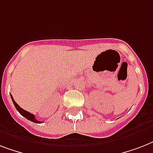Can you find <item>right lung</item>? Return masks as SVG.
<instances>
[{
	"instance_id": "obj_1",
	"label": "right lung",
	"mask_w": 153,
	"mask_h": 153,
	"mask_svg": "<svg viewBox=\"0 0 153 153\" xmlns=\"http://www.w3.org/2000/svg\"><path fill=\"white\" fill-rule=\"evenodd\" d=\"M11 98H12V100H13V104H14V105H15L16 110H17V111L19 112V113H20V114H21L23 117H25V118H27V120H29V121H32V122H35V123H41V121H37L33 114H31V113H29V112L26 111V110H25V109H23L22 108H21V107H20V105H18L17 103L15 102V101H14V99H13L12 94H11Z\"/></svg>"
}]
</instances>
